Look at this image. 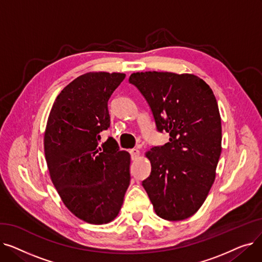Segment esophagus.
<instances>
[{
	"label": "esophagus",
	"mask_w": 262,
	"mask_h": 262,
	"mask_svg": "<svg viewBox=\"0 0 262 262\" xmlns=\"http://www.w3.org/2000/svg\"><path fill=\"white\" fill-rule=\"evenodd\" d=\"M129 153H130L132 158H133L134 160L137 159V158H138V157L140 156V150H139L138 148H132V149L129 150Z\"/></svg>",
	"instance_id": "esophagus-1"
}]
</instances>
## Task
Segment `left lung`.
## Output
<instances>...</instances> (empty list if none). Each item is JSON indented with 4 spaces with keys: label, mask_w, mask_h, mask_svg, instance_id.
I'll return each instance as SVG.
<instances>
[{
    "label": "left lung",
    "mask_w": 262,
    "mask_h": 262,
    "mask_svg": "<svg viewBox=\"0 0 262 262\" xmlns=\"http://www.w3.org/2000/svg\"><path fill=\"white\" fill-rule=\"evenodd\" d=\"M169 142L145 153L152 171L142 186L156 214L168 221L193 215L215 180L222 125L211 88L194 74L137 72L129 76Z\"/></svg>",
    "instance_id": "8db88e82"
}]
</instances>
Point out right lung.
<instances>
[{
	"label": "right lung",
	"mask_w": 262,
	"mask_h": 262,
	"mask_svg": "<svg viewBox=\"0 0 262 262\" xmlns=\"http://www.w3.org/2000/svg\"><path fill=\"white\" fill-rule=\"evenodd\" d=\"M124 73L88 72L57 95L45 132V155L51 181L66 207L87 223L114 221L129 186L130 155L109 138L108 100Z\"/></svg>",
	"instance_id": "add662e5"
}]
</instances>
